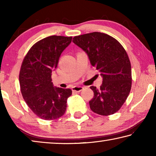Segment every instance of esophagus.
Instances as JSON below:
<instances>
[{"mask_svg":"<svg viewBox=\"0 0 156 156\" xmlns=\"http://www.w3.org/2000/svg\"><path fill=\"white\" fill-rule=\"evenodd\" d=\"M83 89H84V87H83L75 86V87H72V91H75V92H80L83 90Z\"/></svg>","mask_w":156,"mask_h":156,"instance_id":"obj_1","label":"esophagus"}]
</instances>
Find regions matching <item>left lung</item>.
I'll list each match as a JSON object with an SVG mask.
<instances>
[{"mask_svg":"<svg viewBox=\"0 0 156 156\" xmlns=\"http://www.w3.org/2000/svg\"><path fill=\"white\" fill-rule=\"evenodd\" d=\"M73 42L87 54L91 65L102 77L100 89L90 87L94 94L89 101L90 109L102 115L117 112L131 88V67L127 53L116 39L104 33L77 36Z\"/></svg>","mask_w":156,"mask_h":156,"instance_id":"8db88e82","label":"left lung"}]
</instances>
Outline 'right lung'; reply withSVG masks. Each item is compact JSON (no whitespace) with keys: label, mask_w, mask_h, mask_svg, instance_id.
<instances>
[{"label":"right lung","mask_w":156,"mask_h":156,"mask_svg":"<svg viewBox=\"0 0 156 156\" xmlns=\"http://www.w3.org/2000/svg\"><path fill=\"white\" fill-rule=\"evenodd\" d=\"M72 37L51 36L36 43L29 50L19 73L20 91L27 106L41 119L53 120L65 114L70 89L54 87L51 72Z\"/></svg>","instance_id":"1"}]
</instances>
